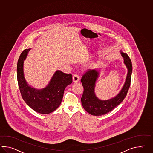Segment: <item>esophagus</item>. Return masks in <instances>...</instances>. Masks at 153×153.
Listing matches in <instances>:
<instances>
[{"instance_id": "obj_1", "label": "esophagus", "mask_w": 153, "mask_h": 153, "mask_svg": "<svg viewBox=\"0 0 153 153\" xmlns=\"http://www.w3.org/2000/svg\"><path fill=\"white\" fill-rule=\"evenodd\" d=\"M79 80V76H78V75H74L73 76V77H72V81H73V82H74V83H76V82H77Z\"/></svg>"}]
</instances>
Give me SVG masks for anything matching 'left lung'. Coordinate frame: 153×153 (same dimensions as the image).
<instances>
[{
    "label": "left lung",
    "instance_id": "8db88e82",
    "mask_svg": "<svg viewBox=\"0 0 153 153\" xmlns=\"http://www.w3.org/2000/svg\"><path fill=\"white\" fill-rule=\"evenodd\" d=\"M120 54L128 69V74L123 87L115 97L108 100H102L97 97L95 87L100 75L99 69L89 70L82 77L81 82L84 88L81 98L82 105L84 109L91 115L100 116L110 112L122 102L127 95L131 83L132 66L128 54L123 53L122 50H120Z\"/></svg>",
    "mask_w": 153,
    "mask_h": 153
}]
</instances>
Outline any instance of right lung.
<instances>
[{"mask_svg": "<svg viewBox=\"0 0 153 153\" xmlns=\"http://www.w3.org/2000/svg\"><path fill=\"white\" fill-rule=\"evenodd\" d=\"M30 48L25 50L20 55L17 66V81L22 98L31 108L41 114H49L60 106L65 88L71 84V74L57 70L44 88L31 87L25 78L23 64Z\"/></svg>", "mask_w": 153, "mask_h": 153, "instance_id": "obj_1", "label": "right lung"}]
</instances>
